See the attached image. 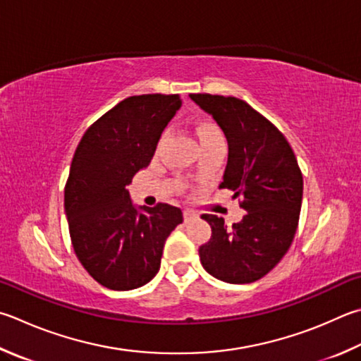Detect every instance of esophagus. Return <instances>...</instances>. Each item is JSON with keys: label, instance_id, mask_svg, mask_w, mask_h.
<instances>
[{"label": "esophagus", "instance_id": "obj_1", "mask_svg": "<svg viewBox=\"0 0 361 361\" xmlns=\"http://www.w3.org/2000/svg\"><path fill=\"white\" fill-rule=\"evenodd\" d=\"M194 216H195V213L191 212V209H185V212H183V218H185V222L191 221V219L194 218Z\"/></svg>", "mask_w": 361, "mask_h": 361}]
</instances>
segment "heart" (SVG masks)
I'll return each mask as SVG.
<instances>
[{"mask_svg":"<svg viewBox=\"0 0 361 361\" xmlns=\"http://www.w3.org/2000/svg\"><path fill=\"white\" fill-rule=\"evenodd\" d=\"M197 133L200 137V142L203 140H209L214 139V137H221V130L218 129V126L209 121H203L197 126Z\"/></svg>","mask_w":361,"mask_h":361,"instance_id":"1","label":"heart"}]
</instances>
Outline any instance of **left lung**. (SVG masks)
<instances>
[{
    "instance_id": "left-lung-1",
    "label": "left lung",
    "mask_w": 361,
    "mask_h": 361,
    "mask_svg": "<svg viewBox=\"0 0 361 361\" xmlns=\"http://www.w3.org/2000/svg\"><path fill=\"white\" fill-rule=\"evenodd\" d=\"M214 118L228 145L219 188L233 191L246 209L232 228L216 214H202L212 238L200 262L216 279L247 284L264 278L289 251L300 218L303 176L289 142L273 123L232 96L189 94Z\"/></svg>"
}]
</instances>
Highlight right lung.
<instances>
[{
	"mask_svg": "<svg viewBox=\"0 0 361 361\" xmlns=\"http://www.w3.org/2000/svg\"><path fill=\"white\" fill-rule=\"evenodd\" d=\"M180 94H142L109 110L83 134L64 188L71 241L85 270L112 290H130L159 271L162 249L183 222L180 208L135 207L126 186L148 167Z\"/></svg>",
	"mask_w": 361,
	"mask_h": 361,
	"instance_id": "add662e5",
	"label": "right lung"
}]
</instances>
